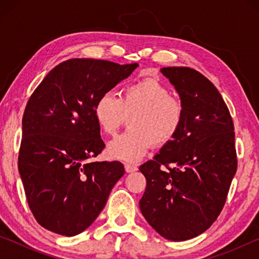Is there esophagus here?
Listing matches in <instances>:
<instances>
[{
  "mask_svg": "<svg viewBox=\"0 0 259 259\" xmlns=\"http://www.w3.org/2000/svg\"><path fill=\"white\" fill-rule=\"evenodd\" d=\"M137 169H138L137 165H135V164H129V163L125 164V171L126 172H134Z\"/></svg>",
  "mask_w": 259,
  "mask_h": 259,
  "instance_id": "obj_1",
  "label": "esophagus"
}]
</instances>
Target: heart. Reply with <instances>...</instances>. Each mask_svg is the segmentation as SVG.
Here are the masks:
<instances>
[{
    "label": "heart",
    "mask_w": 259,
    "mask_h": 259,
    "mask_svg": "<svg viewBox=\"0 0 259 259\" xmlns=\"http://www.w3.org/2000/svg\"><path fill=\"white\" fill-rule=\"evenodd\" d=\"M100 130L114 135L129 117V129L108 145V154L125 162L142 159L151 145L169 144L181 130L185 107L181 99L156 78H143L126 85L120 97L105 93L94 107Z\"/></svg>",
    "instance_id": "1"
}]
</instances>
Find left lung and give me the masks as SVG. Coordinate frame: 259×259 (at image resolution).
<instances>
[{"label":"left lung","mask_w":259,"mask_h":259,"mask_svg":"<svg viewBox=\"0 0 259 259\" xmlns=\"http://www.w3.org/2000/svg\"><path fill=\"white\" fill-rule=\"evenodd\" d=\"M185 107L181 130L139 170V201L148 224L163 238L185 241L207 231L226 202L238 168L234 124L217 88L190 67H163Z\"/></svg>","instance_id":"1"}]
</instances>
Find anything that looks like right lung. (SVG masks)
I'll list each match as a JSON object with an SVG mask.
<instances>
[{"label":"right lung","instance_id":"right-lung-1","mask_svg":"<svg viewBox=\"0 0 259 259\" xmlns=\"http://www.w3.org/2000/svg\"><path fill=\"white\" fill-rule=\"evenodd\" d=\"M138 64L74 58L57 65L26 105L18 169L38 224L73 236L88 229L124 175L119 161L93 162L104 150L97 99Z\"/></svg>","mask_w":259,"mask_h":259}]
</instances>
